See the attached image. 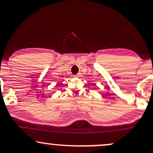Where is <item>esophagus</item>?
Wrapping results in <instances>:
<instances>
[{"mask_svg":"<svg viewBox=\"0 0 153 153\" xmlns=\"http://www.w3.org/2000/svg\"><path fill=\"white\" fill-rule=\"evenodd\" d=\"M80 73H78V74H77V75H76V76H77V77H79V76H80Z\"/></svg>","mask_w":153,"mask_h":153,"instance_id":"esophagus-1","label":"esophagus"}]
</instances>
